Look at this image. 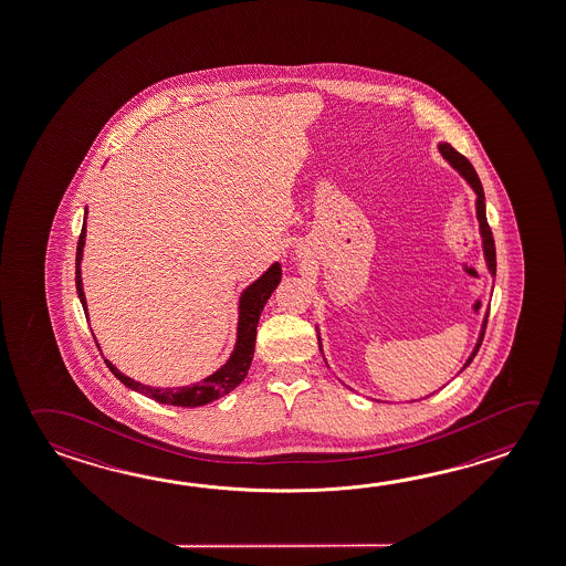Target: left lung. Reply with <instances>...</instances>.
I'll use <instances>...</instances> for the list:
<instances>
[{
    "label": "left lung",
    "instance_id": "left-lung-1",
    "mask_svg": "<svg viewBox=\"0 0 566 566\" xmlns=\"http://www.w3.org/2000/svg\"><path fill=\"white\" fill-rule=\"evenodd\" d=\"M438 151H440V154H442V158H444V160H447L448 164H450L454 170L459 171L460 176L467 180V184L472 188V192L476 193V220H479V232L480 238H482L484 262H486V268H489L491 276L496 277V250H494V238H492L491 226H489V220H486V202H484V190H482L479 174L474 170V166H472V164H470V161L467 160L460 151L452 148L448 142H440V144H438ZM486 322H489V312L484 314V321H482V326H480L476 344H474L472 353H470L469 358H467V363L462 364L460 373H462V370H464V368L474 360V356L479 353L480 344H482V338H484V331H486ZM316 332H318V346H321L322 353L321 328H318V326H316ZM326 366H328V364H326ZM432 395H437V392H432ZM432 395H427L424 398ZM424 398H420V400H424ZM410 402H417V400H410Z\"/></svg>",
    "mask_w": 566,
    "mask_h": 566
}]
</instances>
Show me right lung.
<instances>
[{"label": "right lung", "instance_id": "obj_1", "mask_svg": "<svg viewBox=\"0 0 566 566\" xmlns=\"http://www.w3.org/2000/svg\"><path fill=\"white\" fill-rule=\"evenodd\" d=\"M86 216L87 208L84 212L82 234L77 240V252H75V289H77V296H80V302H82L84 312H86V318L90 321L86 294H84V284H82V258H84V244H86ZM280 280H282V266H280V262H274L262 276L254 280L250 286H245V290H242L240 300H238L234 350L216 373L206 376L200 382L174 386V388H160V386L142 385L138 380L119 373L118 368L109 360H106L107 368L112 370V374L118 378L122 385L128 386L139 395L148 396L160 405L196 408V406H203L218 400L220 396L232 392L235 386L242 385L245 374L250 370V364L254 358V346H256L258 321H260V314H262L268 300L272 296V292L280 284Z\"/></svg>", "mask_w": 566, "mask_h": 566}]
</instances>
